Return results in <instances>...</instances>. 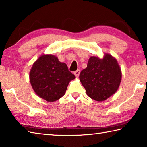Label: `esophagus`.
<instances>
[{
	"mask_svg": "<svg viewBox=\"0 0 147 147\" xmlns=\"http://www.w3.org/2000/svg\"><path fill=\"white\" fill-rule=\"evenodd\" d=\"M80 70H76V71H74V75H75V76L76 77V78H78V77L79 76V74H80Z\"/></svg>",
	"mask_w": 147,
	"mask_h": 147,
	"instance_id": "esophagus-1",
	"label": "esophagus"
}]
</instances>
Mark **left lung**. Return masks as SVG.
<instances>
[{
  "label": "left lung",
  "instance_id": "8db88e82",
  "mask_svg": "<svg viewBox=\"0 0 147 147\" xmlns=\"http://www.w3.org/2000/svg\"><path fill=\"white\" fill-rule=\"evenodd\" d=\"M121 77V70L116 59L105 54L102 59L91 56L79 78L89 97L100 102L117 91Z\"/></svg>",
  "mask_w": 147,
  "mask_h": 147
}]
</instances>
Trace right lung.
I'll return each instance as SVG.
<instances>
[{
    "instance_id": "add662e5",
    "label": "right lung",
    "mask_w": 147,
    "mask_h": 147,
    "mask_svg": "<svg viewBox=\"0 0 147 147\" xmlns=\"http://www.w3.org/2000/svg\"><path fill=\"white\" fill-rule=\"evenodd\" d=\"M29 76L35 93L47 102H54L62 97L69 83L75 78L67 65L52 54L39 57L32 65Z\"/></svg>"
}]
</instances>
